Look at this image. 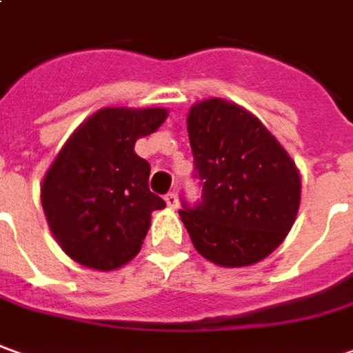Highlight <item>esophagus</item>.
<instances>
[{"label":"esophagus","instance_id":"esophagus-1","mask_svg":"<svg viewBox=\"0 0 353 353\" xmlns=\"http://www.w3.org/2000/svg\"><path fill=\"white\" fill-rule=\"evenodd\" d=\"M166 203L170 208H177L179 207V201H177V195L172 191V193H168L166 195Z\"/></svg>","mask_w":353,"mask_h":353}]
</instances>
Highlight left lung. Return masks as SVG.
Masks as SVG:
<instances>
[{
    "label": "left lung",
    "mask_w": 353,
    "mask_h": 353,
    "mask_svg": "<svg viewBox=\"0 0 353 353\" xmlns=\"http://www.w3.org/2000/svg\"><path fill=\"white\" fill-rule=\"evenodd\" d=\"M187 131L201 199L181 195L179 216L196 251L220 267L270 255L299 208L294 160L257 117L220 98L191 108Z\"/></svg>",
    "instance_id": "left-lung-1"
}]
</instances>
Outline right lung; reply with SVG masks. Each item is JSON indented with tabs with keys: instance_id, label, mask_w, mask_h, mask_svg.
<instances>
[{
	"instance_id": "right-lung-1",
	"label": "right lung",
	"mask_w": 353,
	"mask_h": 353,
	"mask_svg": "<svg viewBox=\"0 0 353 353\" xmlns=\"http://www.w3.org/2000/svg\"><path fill=\"white\" fill-rule=\"evenodd\" d=\"M166 116L160 108L100 110L48 170L42 207L57 243L77 263L114 270L139 253L150 212L166 203L150 191V164L137 154L135 143Z\"/></svg>"
}]
</instances>
